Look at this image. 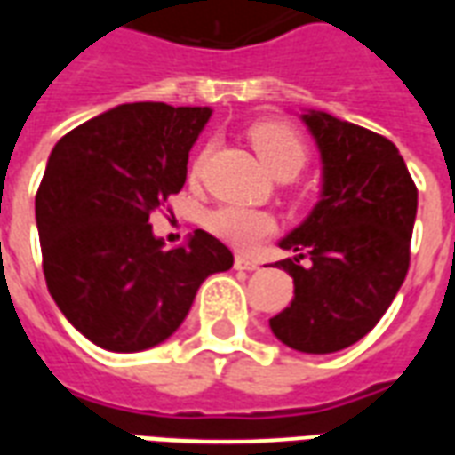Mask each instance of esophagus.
I'll return each mask as SVG.
<instances>
[{"label":"esophagus","instance_id":"esophagus-1","mask_svg":"<svg viewBox=\"0 0 455 455\" xmlns=\"http://www.w3.org/2000/svg\"><path fill=\"white\" fill-rule=\"evenodd\" d=\"M234 267H236V270H248V273H251V270H258V267H260V263L248 256H236V260H234Z\"/></svg>","mask_w":455,"mask_h":455}]
</instances>
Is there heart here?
Masks as SVG:
<instances>
[{
    "instance_id": "1",
    "label": "heart",
    "mask_w": 455,
    "mask_h": 455,
    "mask_svg": "<svg viewBox=\"0 0 455 455\" xmlns=\"http://www.w3.org/2000/svg\"><path fill=\"white\" fill-rule=\"evenodd\" d=\"M253 148L258 150L260 160L275 175L280 172H299L307 160V146L302 136L292 126L283 121H258L248 131ZM202 156L195 160V170L199 168ZM204 227L221 238L224 243L241 251L258 246L263 238H267L277 228L273 214L260 212V209L236 207V204H221V207L209 209L204 214Z\"/></svg>"
}]
</instances>
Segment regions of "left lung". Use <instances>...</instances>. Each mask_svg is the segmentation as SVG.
<instances>
[{
  "instance_id": "8db88e82",
  "label": "left lung",
  "mask_w": 455,
  "mask_h": 455,
  "mask_svg": "<svg viewBox=\"0 0 455 455\" xmlns=\"http://www.w3.org/2000/svg\"><path fill=\"white\" fill-rule=\"evenodd\" d=\"M302 121L322 153V197L280 241L295 253L277 263L295 280V299L270 329L295 351L334 353L361 341L404 283L417 185L380 133L326 112Z\"/></svg>"
}]
</instances>
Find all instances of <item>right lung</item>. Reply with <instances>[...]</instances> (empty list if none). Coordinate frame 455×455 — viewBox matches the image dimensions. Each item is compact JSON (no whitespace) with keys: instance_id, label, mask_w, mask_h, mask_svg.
I'll list each match as a JSON object with an SVG mask.
<instances>
[{"instance_id":"1","label":"right lung","mask_w":455,"mask_h":455,"mask_svg":"<svg viewBox=\"0 0 455 455\" xmlns=\"http://www.w3.org/2000/svg\"><path fill=\"white\" fill-rule=\"evenodd\" d=\"M209 107L119 104L55 143L36 192L48 292L65 319L116 353L146 351L178 331L199 285L234 266L197 228L185 246L153 236L150 212L182 189Z\"/></svg>"}]
</instances>
